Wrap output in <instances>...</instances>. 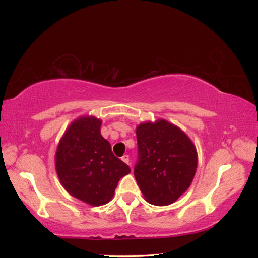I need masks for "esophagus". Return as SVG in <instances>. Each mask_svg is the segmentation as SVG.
I'll return each instance as SVG.
<instances>
[{
    "label": "esophagus",
    "mask_w": 258,
    "mask_h": 258,
    "mask_svg": "<svg viewBox=\"0 0 258 258\" xmlns=\"http://www.w3.org/2000/svg\"><path fill=\"white\" fill-rule=\"evenodd\" d=\"M121 160H123L124 163H125V164H127V165H130V163H131V161H130V157H128V155H124L123 157H121Z\"/></svg>",
    "instance_id": "34e87169"
}]
</instances>
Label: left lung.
I'll return each instance as SVG.
<instances>
[{
	"label": "left lung",
	"mask_w": 258,
	"mask_h": 258,
	"mask_svg": "<svg viewBox=\"0 0 258 258\" xmlns=\"http://www.w3.org/2000/svg\"><path fill=\"white\" fill-rule=\"evenodd\" d=\"M138 161L134 176L145 198L156 206L175 202L190 186L197 151L184 132L164 119L137 127Z\"/></svg>",
	"instance_id": "obj_1"
}]
</instances>
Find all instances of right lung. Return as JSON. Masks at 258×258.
<instances>
[{
    "instance_id": "1",
    "label": "right lung",
    "mask_w": 258,
    "mask_h": 258,
    "mask_svg": "<svg viewBox=\"0 0 258 258\" xmlns=\"http://www.w3.org/2000/svg\"><path fill=\"white\" fill-rule=\"evenodd\" d=\"M101 120L81 117L69 126L55 154L59 180L73 197L101 206L113 197L118 181L131 168L112 154Z\"/></svg>"
}]
</instances>
